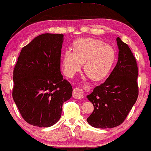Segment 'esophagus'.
<instances>
[{"mask_svg":"<svg viewBox=\"0 0 151 151\" xmlns=\"http://www.w3.org/2000/svg\"><path fill=\"white\" fill-rule=\"evenodd\" d=\"M73 97L76 99H82L84 97L83 89L80 87H76L73 91Z\"/></svg>","mask_w":151,"mask_h":151,"instance_id":"34e87169","label":"esophagus"}]
</instances>
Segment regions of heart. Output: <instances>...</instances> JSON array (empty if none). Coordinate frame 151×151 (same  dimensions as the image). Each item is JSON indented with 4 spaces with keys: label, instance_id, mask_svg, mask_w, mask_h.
Returning a JSON list of instances; mask_svg holds the SVG:
<instances>
[{
    "label": "heart",
    "instance_id": "b5f03b06",
    "mask_svg": "<svg viewBox=\"0 0 151 151\" xmlns=\"http://www.w3.org/2000/svg\"><path fill=\"white\" fill-rule=\"evenodd\" d=\"M116 58L115 49L103 41L92 38H78L72 51L64 53L62 63L66 75L73 76L84 64V73L93 81H100L112 69Z\"/></svg>",
    "mask_w": 151,
    "mask_h": 151
}]
</instances>
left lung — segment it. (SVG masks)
<instances>
[{
  "label": "left lung",
  "mask_w": 151,
  "mask_h": 151,
  "mask_svg": "<svg viewBox=\"0 0 151 151\" xmlns=\"http://www.w3.org/2000/svg\"><path fill=\"white\" fill-rule=\"evenodd\" d=\"M118 60L104 83L94 88L86 98L94 110L86 121L100 129H111L120 125L137 100L138 68L129 47L117 37Z\"/></svg>",
  "instance_id": "obj_1"
}]
</instances>
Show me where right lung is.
Masks as SVG:
<instances>
[{
	"mask_svg": "<svg viewBox=\"0 0 151 151\" xmlns=\"http://www.w3.org/2000/svg\"><path fill=\"white\" fill-rule=\"evenodd\" d=\"M63 34H43L22 49L13 72L12 97L22 118L38 127L59 120L63 103L72 96L60 72Z\"/></svg>",
	"mask_w": 151,
	"mask_h": 151,
	"instance_id": "obj_1",
	"label": "right lung"
}]
</instances>
